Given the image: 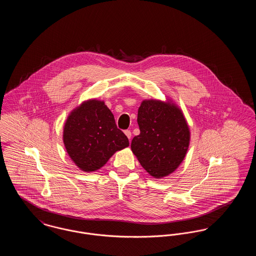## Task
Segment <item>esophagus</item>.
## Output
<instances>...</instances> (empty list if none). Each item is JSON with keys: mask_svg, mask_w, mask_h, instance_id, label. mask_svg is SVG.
I'll return each mask as SVG.
<instances>
[{"mask_svg": "<svg viewBox=\"0 0 256 256\" xmlns=\"http://www.w3.org/2000/svg\"><path fill=\"white\" fill-rule=\"evenodd\" d=\"M124 134H126V137L130 140V138H132V132H130V130H124Z\"/></svg>", "mask_w": 256, "mask_h": 256, "instance_id": "obj_1", "label": "esophagus"}]
</instances>
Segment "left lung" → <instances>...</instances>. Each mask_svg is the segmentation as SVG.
<instances>
[{"label": "left lung", "mask_w": 256, "mask_h": 256, "mask_svg": "<svg viewBox=\"0 0 256 256\" xmlns=\"http://www.w3.org/2000/svg\"><path fill=\"white\" fill-rule=\"evenodd\" d=\"M140 134L132 141V150L142 167L162 178L178 168L190 144V128L182 110L172 100H144L138 110Z\"/></svg>", "instance_id": "1"}]
</instances>
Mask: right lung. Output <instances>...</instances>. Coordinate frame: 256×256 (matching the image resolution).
I'll return each instance as SVG.
<instances>
[{"label":"right lung","mask_w":256,"mask_h":256,"mask_svg":"<svg viewBox=\"0 0 256 256\" xmlns=\"http://www.w3.org/2000/svg\"><path fill=\"white\" fill-rule=\"evenodd\" d=\"M63 143L76 166L86 172L100 169L118 150L130 146L104 100L91 98L72 110L63 128Z\"/></svg>","instance_id":"1"}]
</instances>
